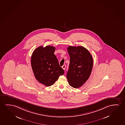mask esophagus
Listing matches in <instances>:
<instances>
[{
  "label": "esophagus",
  "mask_w": 125,
  "mask_h": 125,
  "mask_svg": "<svg viewBox=\"0 0 125 125\" xmlns=\"http://www.w3.org/2000/svg\"><path fill=\"white\" fill-rule=\"evenodd\" d=\"M62 67V69H63L64 70H65V68H66V65H64Z\"/></svg>",
  "instance_id": "esophagus-1"
}]
</instances>
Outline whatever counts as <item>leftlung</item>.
I'll return each instance as SVG.
<instances>
[{"instance_id":"left-lung-1","label":"left lung","mask_w":125,"mask_h":125,"mask_svg":"<svg viewBox=\"0 0 125 125\" xmlns=\"http://www.w3.org/2000/svg\"><path fill=\"white\" fill-rule=\"evenodd\" d=\"M70 63L66 77L73 88L82 86L90 77L93 66V59L88 50L82 46H69Z\"/></svg>"}]
</instances>
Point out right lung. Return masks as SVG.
<instances>
[{"label": "right lung", "mask_w": 125, "mask_h": 125, "mask_svg": "<svg viewBox=\"0 0 125 125\" xmlns=\"http://www.w3.org/2000/svg\"><path fill=\"white\" fill-rule=\"evenodd\" d=\"M55 51L53 46H40L35 50L31 56V66L35 78L47 86L53 84L59 76L64 74Z\"/></svg>", "instance_id": "add662e5"}]
</instances>
